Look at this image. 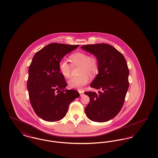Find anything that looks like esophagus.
Here are the masks:
<instances>
[{
    "label": "esophagus",
    "mask_w": 158,
    "mask_h": 158,
    "mask_svg": "<svg viewBox=\"0 0 158 158\" xmlns=\"http://www.w3.org/2000/svg\"><path fill=\"white\" fill-rule=\"evenodd\" d=\"M78 92H79V94H80L81 96H82L83 95V91L81 90H78Z\"/></svg>",
    "instance_id": "1"
}]
</instances>
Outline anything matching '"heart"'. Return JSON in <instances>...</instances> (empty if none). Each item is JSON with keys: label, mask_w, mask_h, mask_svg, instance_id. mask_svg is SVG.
<instances>
[{"label": "heart", "mask_w": 158, "mask_h": 158, "mask_svg": "<svg viewBox=\"0 0 158 158\" xmlns=\"http://www.w3.org/2000/svg\"><path fill=\"white\" fill-rule=\"evenodd\" d=\"M70 59L74 66H80L79 75L75 76L69 81V86L71 88L81 89L89 81V76L94 77L99 70V62L95 56H89L87 53L77 52L70 56ZM60 73L66 78L72 75V65L66 60H60L59 63Z\"/></svg>", "instance_id": "obj_1"}]
</instances>
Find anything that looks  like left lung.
<instances>
[{
  "label": "left lung",
  "mask_w": 158,
  "mask_h": 158,
  "mask_svg": "<svg viewBox=\"0 0 158 158\" xmlns=\"http://www.w3.org/2000/svg\"><path fill=\"white\" fill-rule=\"evenodd\" d=\"M81 48L98 58L99 70L90 87L99 90L85 92L90 101L85 113L90 120L105 122L115 117L124 104L129 82V70L124 57L112 45L96 44Z\"/></svg>",
  "instance_id": "1"
}]
</instances>
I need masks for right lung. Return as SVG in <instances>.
I'll list each match as a JSON object with an SVG mask.
<instances>
[{
    "label": "right lung",
    "instance_id": "add662e5",
    "mask_svg": "<svg viewBox=\"0 0 158 158\" xmlns=\"http://www.w3.org/2000/svg\"><path fill=\"white\" fill-rule=\"evenodd\" d=\"M78 47L51 43L32 59L27 86L34 111L44 120L53 122L63 118L71 102L79 97L77 90L65 89L67 82L59 69L62 58Z\"/></svg>",
    "mask_w": 158,
    "mask_h": 158
}]
</instances>
